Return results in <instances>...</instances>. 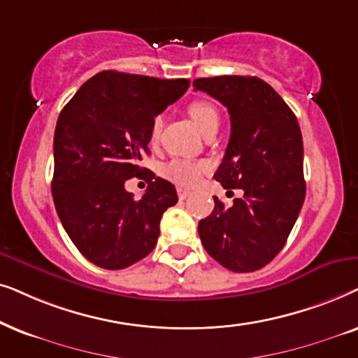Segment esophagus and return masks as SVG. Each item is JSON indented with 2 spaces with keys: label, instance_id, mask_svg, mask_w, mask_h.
Segmentation results:
<instances>
[{
  "label": "esophagus",
  "instance_id": "1",
  "mask_svg": "<svg viewBox=\"0 0 358 358\" xmlns=\"http://www.w3.org/2000/svg\"><path fill=\"white\" fill-rule=\"evenodd\" d=\"M189 196V192L188 189H185V188H178V198L180 199H187Z\"/></svg>",
  "mask_w": 358,
  "mask_h": 358
}]
</instances>
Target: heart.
Segmentation results:
<instances>
[{
    "mask_svg": "<svg viewBox=\"0 0 358 358\" xmlns=\"http://www.w3.org/2000/svg\"><path fill=\"white\" fill-rule=\"evenodd\" d=\"M188 114L192 116L198 129L204 136L211 131H216L219 126V113L214 104L209 101H193L188 106ZM162 131V116H155L150 124V141L157 142ZM206 170L204 162H194L188 159H173L169 164L162 166V175L169 182L178 185V187H194L198 183L199 176Z\"/></svg>",
    "mask_w": 358,
    "mask_h": 358,
    "instance_id": "b5f03b06",
    "label": "heart"
}]
</instances>
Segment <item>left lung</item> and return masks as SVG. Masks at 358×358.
<instances>
[{
  "label": "left lung",
  "instance_id": "left-lung-1",
  "mask_svg": "<svg viewBox=\"0 0 358 358\" xmlns=\"http://www.w3.org/2000/svg\"><path fill=\"white\" fill-rule=\"evenodd\" d=\"M193 87L227 108L231 139L214 178L244 192L231 208L214 196L213 213L198 224L199 237L227 270L255 271L287 244L306 196L298 119L257 76L198 78Z\"/></svg>",
  "mask_w": 358,
  "mask_h": 358
}]
</instances>
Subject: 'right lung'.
Listing matches in <instances>:
<instances>
[{"label":"right lung","mask_w":358,"mask_h":358,"mask_svg":"<svg viewBox=\"0 0 358 358\" xmlns=\"http://www.w3.org/2000/svg\"><path fill=\"white\" fill-rule=\"evenodd\" d=\"M189 80L99 71L57 119L52 196L66 234L92 264L126 268L150 254L176 189L139 162L149 155L150 124L183 96ZM132 176L150 182L141 200L125 192Z\"/></svg>","instance_id":"obj_1"}]
</instances>
